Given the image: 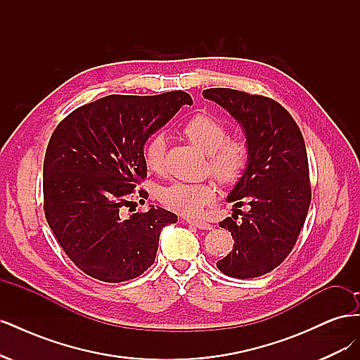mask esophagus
Returning a JSON list of instances; mask_svg holds the SVG:
<instances>
[{"instance_id":"1","label":"esophagus","mask_w":360,"mask_h":360,"mask_svg":"<svg viewBox=\"0 0 360 360\" xmlns=\"http://www.w3.org/2000/svg\"><path fill=\"white\" fill-rule=\"evenodd\" d=\"M188 224H189V225H193V226H197V228H200V230H212V225H210V224H207V222H204V221H198V219H188Z\"/></svg>"}]
</instances>
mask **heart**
<instances>
[{"instance_id": "b5f03b06", "label": "heart", "mask_w": 360, "mask_h": 360, "mask_svg": "<svg viewBox=\"0 0 360 360\" xmlns=\"http://www.w3.org/2000/svg\"><path fill=\"white\" fill-rule=\"evenodd\" d=\"M181 132L192 144L207 153V168L224 184L236 183L249 159L248 143L240 136H226V127L212 115L197 114L183 124ZM144 162L150 171L160 174L165 162V138L153 135L144 146ZM216 197L212 180L200 183L176 181L159 191V201L183 216H197Z\"/></svg>"}]
</instances>
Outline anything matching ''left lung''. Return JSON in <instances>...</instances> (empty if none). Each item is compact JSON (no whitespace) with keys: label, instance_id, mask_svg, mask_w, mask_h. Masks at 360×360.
Returning a JSON list of instances; mask_svg holds the SVG:
<instances>
[{"label":"left lung","instance_id":"8db88e82","mask_svg":"<svg viewBox=\"0 0 360 360\" xmlns=\"http://www.w3.org/2000/svg\"><path fill=\"white\" fill-rule=\"evenodd\" d=\"M202 96L221 105L243 126L248 167L228 195L234 213L219 225L233 236L230 254L216 266L231 278L266 275L292 250L311 204L307 147L297 123L276 101L231 89ZM248 205L242 212L238 207Z\"/></svg>","mask_w":360,"mask_h":360}]
</instances>
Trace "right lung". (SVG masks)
I'll return each mask as SVG.
<instances>
[{
  "label": "right lung",
  "instance_id": "add662e5",
  "mask_svg": "<svg viewBox=\"0 0 360 360\" xmlns=\"http://www.w3.org/2000/svg\"><path fill=\"white\" fill-rule=\"evenodd\" d=\"M183 105L184 91L111 94L76 108L53 130L43 162V210L66 255L103 282L134 279L155 263L162 228L177 216L124 210L147 177L144 144Z\"/></svg>",
  "mask_w": 360,
  "mask_h": 360
}]
</instances>
